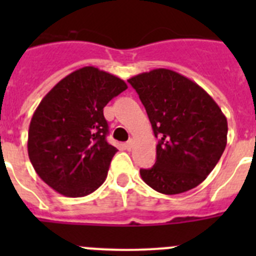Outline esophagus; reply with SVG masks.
<instances>
[{"label":"esophagus","instance_id":"esophagus-1","mask_svg":"<svg viewBox=\"0 0 256 256\" xmlns=\"http://www.w3.org/2000/svg\"><path fill=\"white\" fill-rule=\"evenodd\" d=\"M132 148H133V141L132 140H130V141L126 144V150H132Z\"/></svg>","mask_w":256,"mask_h":256}]
</instances>
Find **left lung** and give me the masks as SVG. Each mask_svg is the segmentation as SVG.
Instances as JSON below:
<instances>
[{
    "label": "left lung",
    "instance_id": "left-lung-1",
    "mask_svg": "<svg viewBox=\"0 0 256 256\" xmlns=\"http://www.w3.org/2000/svg\"><path fill=\"white\" fill-rule=\"evenodd\" d=\"M128 82L159 138L155 165L140 170L144 182L165 195L195 188L224 151L227 118L206 91L173 70L154 69Z\"/></svg>",
    "mask_w": 256,
    "mask_h": 256
}]
</instances>
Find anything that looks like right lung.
<instances>
[{
  "label": "right lung",
  "mask_w": 256,
  "mask_h": 256,
  "mask_svg": "<svg viewBox=\"0 0 256 256\" xmlns=\"http://www.w3.org/2000/svg\"><path fill=\"white\" fill-rule=\"evenodd\" d=\"M120 78L84 66L62 78L32 116L28 155L40 178L68 198H82L105 182L116 148L106 141L104 108L126 90Z\"/></svg>",
  "instance_id": "obj_1"
}]
</instances>
